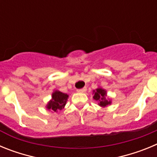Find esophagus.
<instances>
[{
    "instance_id": "1",
    "label": "esophagus",
    "mask_w": 157,
    "mask_h": 157,
    "mask_svg": "<svg viewBox=\"0 0 157 157\" xmlns=\"http://www.w3.org/2000/svg\"><path fill=\"white\" fill-rule=\"evenodd\" d=\"M86 91V87H83L82 89H78L77 90V92L78 93H85Z\"/></svg>"
}]
</instances>
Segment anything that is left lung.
Returning a JSON list of instances; mask_svg holds the SVG:
<instances>
[{
  "mask_svg": "<svg viewBox=\"0 0 157 157\" xmlns=\"http://www.w3.org/2000/svg\"><path fill=\"white\" fill-rule=\"evenodd\" d=\"M93 94H94L93 98L95 101H98L99 106L105 108L112 104V100L107 98V91L102 87H98L95 90H93Z\"/></svg>",
  "mask_w": 157,
  "mask_h": 157,
  "instance_id": "left-lung-1",
  "label": "left lung"
}]
</instances>
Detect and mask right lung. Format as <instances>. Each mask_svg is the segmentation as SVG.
Segmentation results:
<instances>
[{"mask_svg":"<svg viewBox=\"0 0 157 157\" xmlns=\"http://www.w3.org/2000/svg\"><path fill=\"white\" fill-rule=\"evenodd\" d=\"M69 96L59 90H54L52 94V99L46 105V109L52 112H57L66 105Z\"/></svg>","mask_w":157,"mask_h":157,"instance_id":"add662e5","label":"right lung"}]
</instances>
